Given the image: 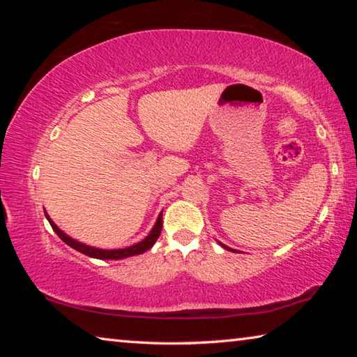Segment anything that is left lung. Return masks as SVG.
<instances>
[{
  "label": "left lung",
  "instance_id": "1",
  "mask_svg": "<svg viewBox=\"0 0 357 357\" xmlns=\"http://www.w3.org/2000/svg\"><path fill=\"white\" fill-rule=\"evenodd\" d=\"M217 243H219V241H217ZM219 244L223 247V249H227V250H229V252H238V250H234V249H229V247L225 245V244H222V243H219Z\"/></svg>",
  "mask_w": 357,
  "mask_h": 357
}]
</instances>
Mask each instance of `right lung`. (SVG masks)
Returning <instances> with one entry per match:
<instances>
[{"label":"right lung","instance_id":"1","mask_svg":"<svg viewBox=\"0 0 357 357\" xmlns=\"http://www.w3.org/2000/svg\"><path fill=\"white\" fill-rule=\"evenodd\" d=\"M44 213H45L47 220L50 222L53 231H55L58 236L64 241L66 244L70 245L72 249H75L77 252L83 253V255H88L91 258H98V259H123V258H129V257H134V255H140V253H144L146 250H149L151 247L155 244V241H157V238L160 236V231H162V213H160L159 217H157L154 227L151 228L148 236L142 239L140 243H137V244L130 245V247H124V249H99V247L83 244V243H80V241L70 238L68 233H64L61 228H58V225L50 219V215L47 214L45 209H44Z\"/></svg>","mask_w":357,"mask_h":357}]
</instances>
